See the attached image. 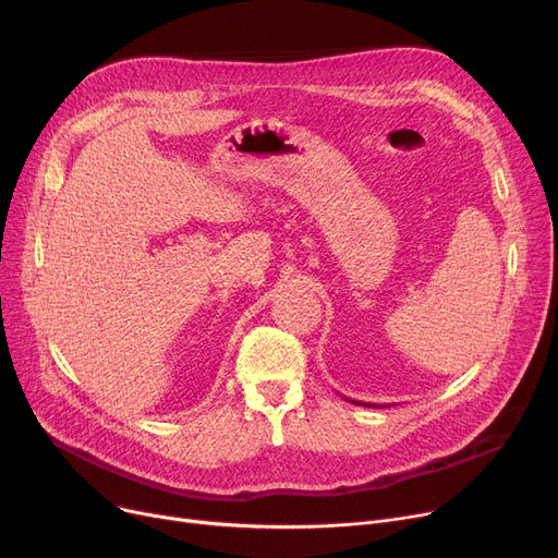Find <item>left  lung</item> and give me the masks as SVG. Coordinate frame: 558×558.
<instances>
[{
    "label": "left lung",
    "mask_w": 558,
    "mask_h": 558,
    "mask_svg": "<svg viewBox=\"0 0 558 558\" xmlns=\"http://www.w3.org/2000/svg\"><path fill=\"white\" fill-rule=\"evenodd\" d=\"M348 402H355V404H364V407H377V404H373V402H357V400H350V398H345Z\"/></svg>",
    "instance_id": "1"
}]
</instances>
